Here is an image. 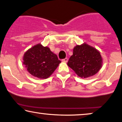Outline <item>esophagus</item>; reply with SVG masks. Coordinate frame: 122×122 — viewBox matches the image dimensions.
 <instances>
[{"label":"esophagus","mask_w":122,"mask_h":122,"mask_svg":"<svg viewBox=\"0 0 122 122\" xmlns=\"http://www.w3.org/2000/svg\"><path fill=\"white\" fill-rule=\"evenodd\" d=\"M62 61H64V62H67V61H68V58H64L63 59H62Z\"/></svg>","instance_id":"esophagus-1"}]
</instances>
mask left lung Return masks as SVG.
Returning a JSON list of instances; mask_svg holds the SVG:
<instances>
[{
  "mask_svg": "<svg viewBox=\"0 0 122 122\" xmlns=\"http://www.w3.org/2000/svg\"><path fill=\"white\" fill-rule=\"evenodd\" d=\"M102 59L100 52L86 43L77 45L73 50L68 65L81 78H86L97 73L102 67Z\"/></svg>",
  "mask_w": 122,
  "mask_h": 122,
  "instance_id": "obj_1",
  "label": "left lung"
}]
</instances>
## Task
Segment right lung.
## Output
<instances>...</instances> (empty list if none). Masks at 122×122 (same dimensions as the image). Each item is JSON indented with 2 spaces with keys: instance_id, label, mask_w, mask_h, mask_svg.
<instances>
[{
  "instance_id": "right-lung-1",
  "label": "right lung",
  "mask_w": 122,
  "mask_h": 122,
  "mask_svg": "<svg viewBox=\"0 0 122 122\" xmlns=\"http://www.w3.org/2000/svg\"><path fill=\"white\" fill-rule=\"evenodd\" d=\"M23 64L28 71L40 79H47L61 62L49 47L38 44L28 50L23 57Z\"/></svg>"
}]
</instances>
